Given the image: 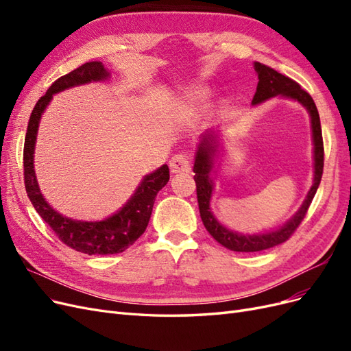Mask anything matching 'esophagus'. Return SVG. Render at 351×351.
<instances>
[{
    "label": "esophagus",
    "mask_w": 351,
    "mask_h": 351,
    "mask_svg": "<svg viewBox=\"0 0 351 351\" xmlns=\"http://www.w3.org/2000/svg\"><path fill=\"white\" fill-rule=\"evenodd\" d=\"M169 168H171V173H187L192 169V158L184 154H177L171 158L169 161Z\"/></svg>",
    "instance_id": "esophagus-1"
}]
</instances>
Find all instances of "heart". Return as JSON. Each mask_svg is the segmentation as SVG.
<instances>
[{"mask_svg": "<svg viewBox=\"0 0 351 351\" xmlns=\"http://www.w3.org/2000/svg\"><path fill=\"white\" fill-rule=\"evenodd\" d=\"M206 98V92L205 90H195L192 93V99H197V101H204Z\"/></svg>", "mask_w": 351, "mask_h": 351, "instance_id": "1", "label": "heart"}]
</instances>
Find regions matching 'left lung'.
Segmentation results:
<instances>
[{
    "label": "left lung",
    "mask_w": 351,
    "mask_h": 351,
    "mask_svg": "<svg viewBox=\"0 0 351 351\" xmlns=\"http://www.w3.org/2000/svg\"><path fill=\"white\" fill-rule=\"evenodd\" d=\"M254 70L258 73V88L256 93L253 97V104H261L277 95L291 98L299 101L302 105L307 108L312 119V133H313V145H315V180L313 186L311 187L309 193H307L306 200L303 202L299 212L287 222L284 227L277 231L267 232V234L259 236H241L237 232H232L222 227L219 222L212 215L209 202L212 196V180L209 178V173L212 168V156L217 151V145L214 141V136L210 133L205 134L202 139L199 149L196 154L195 161V182H196V192H197V202H199V212L200 218L204 221L205 228L209 231V234L214 237L219 244L226 246L230 250L234 252H262L271 249L274 246L289 240L294 231L299 228L302 221L304 219L307 209H309L312 200L317 187H319L322 173H324V141H322V129H321V120L319 112H317L316 105L312 97L297 82L293 79L284 76L268 66L262 64V62H254Z\"/></svg>",
    "instance_id": "1"
}]
</instances>
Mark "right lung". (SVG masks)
<instances>
[{
  "label": "right lung",
  "instance_id": "1",
  "mask_svg": "<svg viewBox=\"0 0 351 351\" xmlns=\"http://www.w3.org/2000/svg\"><path fill=\"white\" fill-rule=\"evenodd\" d=\"M107 76L108 71L104 69L102 62L90 61L57 79L44 97L39 98L30 114L23 147L25 187L32 205L62 243L74 250L88 254H115L132 246L149 224L155 197L169 180L168 167L162 165L158 168L155 173L143 178L132 199L115 215L98 222H83L62 217L52 209L40 195L34 171V151L42 112L54 93L76 86V84L102 80Z\"/></svg>",
  "mask_w": 351,
  "mask_h": 351
}]
</instances>
